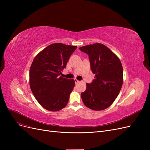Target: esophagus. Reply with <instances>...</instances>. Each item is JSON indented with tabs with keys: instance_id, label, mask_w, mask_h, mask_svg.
<instances>
[{
	"instance_id": "34e87169",
	"label": "esophagus",
	"mask_w": 150,
	"mask_h": 150,
	"mask_svg": "<svg viewBox=\"0 0 150 150\" xmlns=\"http://www.w3.org/2000/svg\"><path fill=\"white\" fill-rule=\"evenodd\" d=\"M74 81H75V83L76 84H78V83H79L80 82L79 81H78V79H74Z\"/></svg>"
}]
</instances>
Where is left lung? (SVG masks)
I'll use <instances>...</instances> for the list:
<instances>
[{
  "instance_id": "left-lung-1",
  "label": "left lung",
  "mask_w": 150,
  "mask_h": 150,
  "mask_svg": "<svg viewBox=\"0 0 150 150\" xmlns=\"http://www.w3.org/2000/svg\"><path fill=\"white\" fill-rule=\"evenodd\" d=\"M89 55L92 72V83H86V89L81 94L84 105L95 111L110 107L120 92L123 83V69L116 54L104 44L95 43L79 47Z\"/></svg>"
}]
</instances>
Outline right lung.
<instances>
[{
    "label": "right lung",
    "mask_w": 150,
    "mask_h": 150,
    "mask_svg": "<svg viewBox=\"0 0 150 150\" xmlns=\"http://www.w3.org/2000/svg\"><path fill=\"white\" fill-rule=\"evenodd\" d=\"M77 46L54 43L36 56L29 70V84L36 100L44 109L57 111L65 108L75 81L59 76Z\"/></svg>",
    "instance_id": "add662e5"
}]
</instances>
